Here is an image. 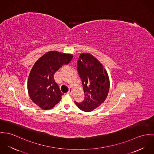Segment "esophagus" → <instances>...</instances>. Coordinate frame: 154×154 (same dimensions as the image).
<instances>
[{
	"mask_svg": "<svg viewBox=\"0 0 154 154\" xmlns=\"http://www.w3.org/2000/svg\"><path fill=\"white\" fill-rule=\"evenodd\" d=\"M72 88H69V91L67 92V94H69V95H71V94H72Z\"/></svg>",
	"mask_w": 154,
	"mask_h": 154,
	"instance_id": "obj_1",
	"label": "esophagus"
}]
</instances>
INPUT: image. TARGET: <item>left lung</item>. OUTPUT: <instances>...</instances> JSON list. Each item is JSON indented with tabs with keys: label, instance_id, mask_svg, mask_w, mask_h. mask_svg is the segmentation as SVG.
Segmentation results:
<instances>
[{
	"label": "left lung",
	"instance_id": "1",
	"mask_svg": "<svg viewBox=\"0 0 154 154\" xmlns=\"http://www.w3.org/2000/svg\"><path fill=\"white\" fill-rule=\"evenodd\" d=\"M77 71L85 92V100L75 102L82 110L93 111L105 101L109 91L108 74L100 62L90 54H80L77 61Z\"/></svg>",
	"mask_w": 154,
	"mask_h": 154
}]
</instances>
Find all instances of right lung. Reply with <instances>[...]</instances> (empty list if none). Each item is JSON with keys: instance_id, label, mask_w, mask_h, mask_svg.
<instances>
[{"instance_id": "1", "label": "right lung", "mask_w": 154, "mask_h": 154, "mask_svg": "<svg viewBox=\"0 0 154 154\" xmlns=\"http://www.w3.org/2000/svg\"><path fill=\"white\" fill-rule=\"evenodd\" d=\"M73 55L56 51L45 53L31 69L28 79V91L32 102L44 110L53 108L63 95L54 79L55 72L68 64Z\"/></svg>"}]
</instances>
